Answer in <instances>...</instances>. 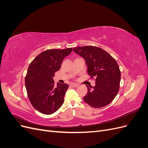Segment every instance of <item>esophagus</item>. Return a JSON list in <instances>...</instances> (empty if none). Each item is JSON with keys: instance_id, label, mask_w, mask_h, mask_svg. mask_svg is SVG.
<instances>
[{"instance_id": "1", "label": "esophagus", "mask_w": 148, "mask_h": 148, "mask_svg": "<svg viewBox=\"0 0 148 148\" xmlns=\"http://www.w3.org/2000/svg\"><path fill=\"white\" fill-rule=\"evenodd\" d=\"M70 86H71V87H73V88H76V87H78V84H75V83H72V84H70Z\"/></svg>"}]
</instances>
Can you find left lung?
Instances as JSON below:
<instances>
[{
  "label": "left lung",
  "instance_id": "left-lung-1",
  "mask_svg": "<svg viewBox=\"0 0 148 148\" xmlns=\"http://www.w3.org/2000/svg\"><path fill=\"white\" fill-rule=\"evenodd\" d=\"M73 51L83 57L88 73L95 77V86H88L83 99L94 108L106 106L114 100L120 88L121 73L117 62L108 52L95 46L74 47Z\"/></svg>",
  "mask_w": 148,
  "mask_h": 148
}]
</instances>
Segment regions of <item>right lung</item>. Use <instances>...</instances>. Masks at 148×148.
I'll return each instance as SVG.
<instances>
[{
	"label": "right lung",
	"instance_id": "right-lung-1",
	"mask_svg": "<svg viewBox=\"0 0 148 148\" xmlns=\"http://www.w3.org/2000/svg\"><path fill=\"white\" fill-rule=\"evenodd\" d=\"M72 47L49 49L41 52L30 64L25 77V86L31 104L39 112L54 113L64 104L69 85L54 84L53 77L60 69L64 59Z\"/></svg>",
	"mask_w": 148,
	"mask_h": 148
}]
</instances>
